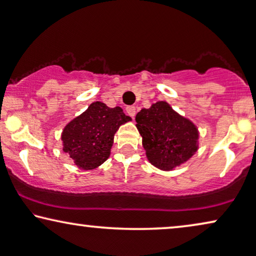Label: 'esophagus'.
Masks as SVG:
<instances>
[{"label": "esophagus", "mask_w": 256, "mask_h": 256, "mask_svg": "<svg viewBox=\"0 0 256 256\" xmlns=\"http://www.w3.org/2000/svg\"><path fill=\"white\" fill-rule=\"evenodd\" d=\"M126 112H128V115L130 116V117H134L136 116V106H126Z\"/></svg>", "instance_id": "esophagus-1"}]
</instances>
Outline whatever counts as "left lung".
I'll return each mask as SVG.
<instances>
[{"mask_svg":"<svg viewBox=\"0 0 256 256\" xmlns=\"http://www.w3.org/2000/svg\"><path fill=\"white\" fill-rule=\"evenodd\" d=\"M148 161L158 169L170 171L188 161L198 150L199 132L188 118L169 104L158 101L141 109L136 116Z\"/></svg>","mask_w":256,"mask_h":256,"instance_id":"left-lung-1","label":"left lung"}]
</instances>
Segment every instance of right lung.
I'll list each match as a JSON object with an SVG mask.
<instances>
[{"mask_svg":"<svg viewBox=\"0 0 256 256\" xmlns=\"http://www.w3.org/2000/svg\"><path fill=\"white\" fill-rule=\"evenodd\" d=\"M130 120L120 106L109 108L104 102H93L64 128L63 152L80 169H95L109 158L117 130Z\"/></svg>","mask_w":256,"mask_h":256,"instance_id":"add662e5","label":"right lung"}]
</instances>
